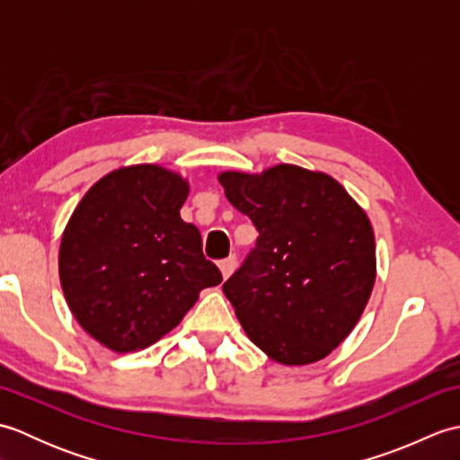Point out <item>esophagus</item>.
I'll return each mask as SVG.
<instances>
[{"mask_svg":"<svg viewBox=\"0 0 460 460\" xmlns=\"http://www.w3.org/2000/svg\"><path fill=\"white\" fill-rule=\"evenodd\" d=\"M219 269L223 272V279H229L237 269V257H227L219 262Z\"/></svg>","mask_w":460,"mask_h":460,"instance_id":"34e87169","label":"esophagus"}]
</instances>
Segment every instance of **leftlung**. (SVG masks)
<instances>
[{"instance_id":"8db88e82","label":"left lung","mask_w":460,"mask_h":460,"mask_svg":"<svg viewBox=\"0 0 460 460\" xmlns=\"http://www.w3.org/2000/svg\"><path fill=\"white\" fill-rule=\"evenodd\" d=\"M227 199L259 231L225 296L249 340L285 366L324 359L358 324L376 282L367 213L324 172L277 164L221 172Z\"/></svg>"}]
</instances>
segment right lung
<instances>
[{
  "mask_svg": "<svg viewBox=\"0 0 460 460\" xmlns=\"http://www.w3.org/2000/svg\"><path fill=\"white\" fill-rule=\"evenodd\" d=\"M190 181L158 164L122 165L91 185L65 225L58 279L75 320L116 354L180 324L221 270L180 215Z\"/></svg>",
  "mask_w": 460,
  "mask_h": 460,
  "instance_id": "obj_1",
  "label": "right lung"
}]
</instances>
